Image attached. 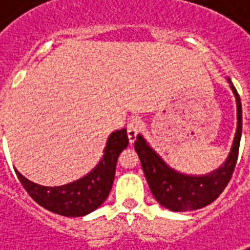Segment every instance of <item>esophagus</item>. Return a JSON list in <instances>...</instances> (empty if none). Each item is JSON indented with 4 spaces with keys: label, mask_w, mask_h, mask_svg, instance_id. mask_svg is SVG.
<instances>
[{
    "label": "esophagus",
    "mask_w": 250,
    "mask_h": 250,
    "mask_svg": "<svg viewBox=\"0 0 250 250\" xmlns=\"http://www.w3.org/2000/svg\"><path fill=\"white\" fill-rule=\"evenodd\" d=\"M141 128H142L141 119L134 118V119H131L130 122H128V125H127V136H128V141H130V143H134V142H135L136 135L139 134Z\"/></svg>",
    "instance_id": "34e87169"
}]
</instances>
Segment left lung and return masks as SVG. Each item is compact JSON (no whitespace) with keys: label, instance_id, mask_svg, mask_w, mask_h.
Wrapping results in <instances>:
<instances>
[{"label":"left lung","instance_id":"left-lung-1","mask_svg":"<svg viewBox=\"0 0 250 250\" xmlns=\"http://www.w3.org/2000/svg\"><path fill=\"white\" fill-rule=\"evenodd\" d=\"M230 83V88L236 95L237 102V131L231 151L226 162L213 173L202 177H191L177 173L163 162L162 158L147 145L143 136L138 135L135 141V150L141 159L143 173L146 175L152 195L166 209L173 211L197 210L211 204L218 198L231 179L236 167L238 148L242 131V109L240 95Z\"/></svg>","mask_w":250,"mask_h":250}]
</instances>
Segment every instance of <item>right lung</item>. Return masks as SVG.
Here are the masks:
<instances>
[{
	"label": "right lung",
	"instance_id": "right-lung-1",
	"mask_svg": "<svg viewBox=\"0 0 250 250\" xmlns=\"http://www.w3.org/2000/svg\"><path fill=\"white\" fill-rule=\"evenodd\" d=\"M128 145L127 131L122 128L109 135L103 159L85 177L64 186H41L33 184L16 170L17 178L33 201L56 214L82 217L98 209L108 197L114 184L115 168L120 152Z\"/></svg>",
	"mask_w": 250,
	"mask_h": 250
}]
</instances>
